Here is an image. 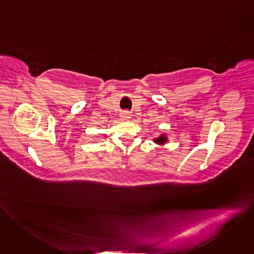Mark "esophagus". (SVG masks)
I'll return each mask as SVG.
<instances>
[{"label": "esophagus", "instance_id": "34e87169", "mask_svg": "<svg viewBox=\"0 0 254 254\" xmlns=\"http://www.w3.org/2000/svg\"><path fill=\"white\" fill-rule=\"evenodd\" d=\"M122 119H124V120H128V119H130V113L127 112V111L124 112V113L122 114Z\"/></svg>", "mask_w": 254, "mask_h": 254}]
</instances>
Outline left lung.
<instances>
[{
  "label": "left lung",
  "mask_w": 254,
  "mask_h": 254,
  "mask_svg": "<svg viewBox=\"0 0 254 254\" xmlns=\"http://www.w3.org/2000/svg\"><path fill=\"white\" fill-rule=\"evenodd\" d=\"M166 141H167V137H166L165 134H162V135H160L159 137H157V138L155 139V142L160 143V144H163V143H165Z\"/></svg>",
  "instance_id": "obj_1"
}]
</instances>
